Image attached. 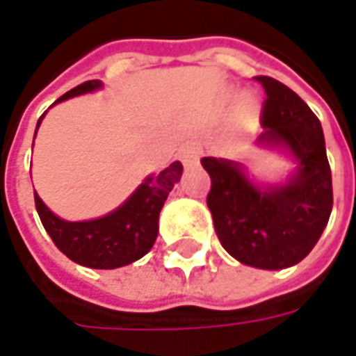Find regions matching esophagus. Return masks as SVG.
<instances>
[{
	"mask_svg": "<svg viewBox=\"0 0 356 356\" xmlns=\"http://www.w3.org/2000/svg\"><path fill=\"white\" fill-rule=\"evenodd\" d=\"M202 154V147L198 143H194V140H186L181 145L179 148V156L183 158V162L185 163H191L194 160H198V156Z\"/></svg>",
	"mask_w": 356,
	"mask_h": 356,
	"instance_id": "obj_1",
	"label": "esophagus"
}]
</instances>
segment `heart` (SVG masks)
Returning a JSON list of instances; mask_svg holds the SVG:
<instances>
[{"mask_svg":"<svg viewBox=\"0 0 356 356\" xmlns=\"http://www.w3.org/2000/svg\"><path fill=\"white\" fill-rule=\"evenodd\" d=\"M255 102L246 99V101L240 102L238 112H236V118H238V122H252L255 118Z\"/></svg>","mask_w":356,"mask_h":356,"instance_id":"b5f03b06","label":"heart"}]
</instances>
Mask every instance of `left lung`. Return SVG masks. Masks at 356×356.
<instances>
[{"mask_svg": "<svg viewBox=\"0 0 356 356\" xmlns=\"http://www.w3.org/2000/svg\"><path fill=\"white\" fill-rule=\"evenodd\" d=\"M265 89L259 143L282 147L298 170L286 185L257 186L229 160L202 158L211 188L208 208L229 254L257 268H286L309 255L328 225L334 194L321 122L307 102L275 78L255 76Z\"/></svg>", "mask_w": 356, "mask_h": 356, "instance_id": "left-lung-1", "label": "left lung"}]
</instances>
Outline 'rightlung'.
Masks as SVG:
<instances>
[{"instance_id":"obj_1","label":"right lung","mask_w":356,"mask_h":356,"mask_svg":"<svg viewBox=\"0 0 356 356\" xmlns=\"http://www.w3.org/2000/svg\"><path fill=\"white\" fill-rule=\"evenodd\" d=\"M101 86L99 80L86 81L58 97L55 104L76 95L89 93ZM42 118L38 120V127L42 124ZM181 173L183 163L173 162L158 175L145 179L120 208L93 221L72 223L60 219L43 204L34 191L35 209L51 240L68 259L89 268L124 267L140 259L154 246L160 209L168 200L173 185L181 179Z\"/></svg>"}]
</instances>
